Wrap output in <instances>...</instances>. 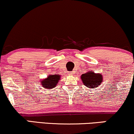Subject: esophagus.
I'll return each mask as SVG.
<instances>
[{
  "label": "esophagus",
  "instance_id": "obj_1",
  "mask_svg": "<svg viewBox=\"0 0 134 134\" xmlns=\"http://www.w3.org/2000/svg\"><path fill=\"white\" fill-rule=\"evenodd\" d=\"M69 74H70V75H72V74H73L72 72H69Z\"/></svg>",
  "mask_w": 134,
  "mask_h": 134
}]
</instances>
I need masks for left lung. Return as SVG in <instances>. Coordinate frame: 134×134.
Returning a JSON list of instances; mask_svg holds the SVG:
<instances>
[{"label":"left lung","instance_id":"left-lung-1","mask_svg":"<svg viewBox=\"0 0 134 134\" xmlns=\"http://www.w3.org/2000/svg\"><path fill=\"white\" fill-rule=\"evenodd\" d=\"M81 79L86 87L93 89L101 83L103 77L99 74H95L93 72H87L86 74H82Z\"/></svg>","mask_w":134,"mask_h":134}]
</instances>
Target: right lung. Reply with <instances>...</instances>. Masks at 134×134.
<instances>
[{
    "label": "right lung",
    "mask_w": 134,
    "mask_h": 134,
    "mask_svg": "<svg viewBox=\"0 0 134 134\" xmlns=\"http://www.w3.org/2000/svg\"><path fill=\"white\" fill-rule=\"evenodd\" d=\"M60 79V76L58 75H51L46 79L41 81L43 87L46 88L51 89L55 87L57 83Z\"/></svg>",
    "instance_id": "add662e5"
}]
</instances>
